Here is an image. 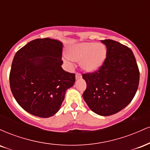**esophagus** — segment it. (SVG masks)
<instances>
[{
  "label": "esophagus",
  "mask_w": 150,
  "mask_h": 150,
  "mask_svg": "<svg viewBox=\"0 0 150 150\" xmlns=\"http://www.w3.org/2000/svg\"><path fill=\"white\" fill-rule=\"evenodd\" d=\"M75 77H76V79L81 78L82 77V75L80 73H76V74H75Z\"/></svg>",
  "instance_id": "1"
}]
</instances>
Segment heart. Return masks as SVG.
<instances>
[{
  "label": "heart",
  "instance_id": "1",
  "mask_svg": "<svg viewBox=\"0 0 150 150\" xmlns=\"http://www.w3.org/2000/svg\"><path fill=\"white\" fill-rule=\"evenodd\" d=\"M106 57V49L102 44L83 42L74 45L68 49L65 61L72 65V61H81V66L87 72L97 70Z\"/></svg>",
  "mask_w": 150,
  "mask_h": 150
}]
</instances>
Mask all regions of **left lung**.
Masks as SVG:
<instances>
[{
	"mask_svg": "<svg viewBox=\"0 0 150 150\" xmlns=\"http://www.w3.org/2000/svg\"><path fill=\"white\" fill-rule=\"evenodd\" d=\"M106 57L99 69L82 74L87 88L82 97L90 109L100 116L119 112L135 97L140 71L132 50L120 43L105 39Z\"/></svg>",
	"mask_w": 150,
	"mask_h": 150,
	"instance_id": "obj_1",
	"label": "left lung"
}]
</instances>
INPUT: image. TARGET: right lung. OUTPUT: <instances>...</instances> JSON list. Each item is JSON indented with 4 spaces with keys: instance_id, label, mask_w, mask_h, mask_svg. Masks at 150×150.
Returning <instances> with one entry per match:
<instances>
[{
    "instance_id": "obj_1",
    "label": "right lung",
    "mask_w": 150,
    "mask_h": 150,
    "mask_svg": "<svg viewBox=\"0 0 150 150\" xmlns=\"http://www.w3.org/2000/svg\"><path fill=\"white\" fill-rule=\"evenodd\" d=\"M62 43L49 38L31 41L15 53L10 86L15 100L34 116L49 118L60 109L75 73L62 68Z\"/></svg>"
}]
</instances>
